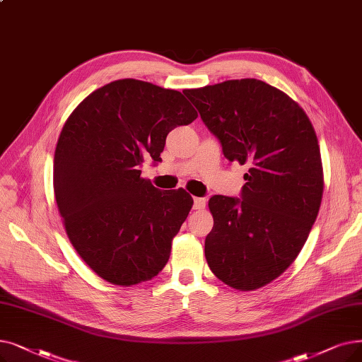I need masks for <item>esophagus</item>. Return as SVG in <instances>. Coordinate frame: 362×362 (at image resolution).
<instances>
[{
    "label": "esophagus",
    "mask_w": 362,
    "mask_h": 362,
    "mask_svg": "<svg viewBox=\"0 0 362 362\" xmlns=\"http://www.w3.org/2000/svg\"><path fill=\"white\" fill-rule=\"evenodd\" d=\"M206 199L204 198H194V209L195 210H202V209H206Z\"/></svg>",
    "instance_id": "34e87169"
}]
</instances>
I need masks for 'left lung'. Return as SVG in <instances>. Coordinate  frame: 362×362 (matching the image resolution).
I'll return each mask as SVG.
<instances>
[{
	"mask_svg": "<svg viewBox=\"0 0 362 362\" xmlns=\"http://www.w3.org/2000/svg\"><path fill=\"white\" fill-rule=\"evenodd\" d=\"M229 163L248 165L243 199L214 195L206 238L211 272L240 291L287 271L318 216L324 171L317 133L288 94L255 78L183 90Z\"/></svg>",
	"mask_w": 362,
	"mask_h": 362,
	"instance_id": "obj_1",
	"label": "left lung"
}]
</instances>
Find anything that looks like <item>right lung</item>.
Here are the masks:
<instances>
[{"label": "right lung", "mask_w": 362, "mask_h": 362, "mask_svg": "<svg viewBox=\"0 0 362 362\" xmlns=\"http://www.w3.org/2000/svg\"><path fill=\"white\" fill-rule=\"evenodd\" d=\"M198 117L177 90L117 80L78 105L57 139L53 187L68 238L105 281L130 287L158 275L194 199L140 176L161 161L167 134Z\"/></svg>", "instance_id": "right-lung-1"}]
</instances>
